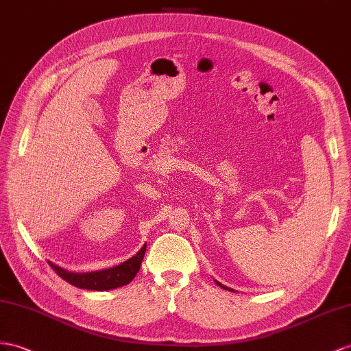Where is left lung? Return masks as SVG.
Masks as SVG:
<instances>
[{"instance_id": "obj_1", "label": "left lung", "mask_w": 351, "mask_h": 351, "mask_svg": "<svg viewBox=\"0 0 351 351\" xmlns=\"http://www.w3.org/2000/svg\"><path fill=\"white\" fill-rule=\"evenodd\" d=\"M215 282H217V280H215ZM217 285L218 286H221L222 287V289H226V291H232V292H234V289H231V287H227V286H223L222 283H219V282H217Z\"/></svg>"}]
</instances>
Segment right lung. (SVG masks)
Masks as SVG:
<instances>
[{
    "label": "right lung",
    "mask_w": 351,
    "mask_h": 351,
    "mask_svg": "<svg viewBox=\"0 0 351 351\" xmlns=\"http://www.w3.org/2000/svg\"><path fill=\"white\" fill-rule=\"evenodd\" d=\"M145 250H147V243L141 247V250L136 255H133L130 259H128V261H124L120 265H115L111 268L99 269V271L73 273L50 261L49 264L58 273V276H60L68 283L80 287V289L111 291V289H115V287L129 285L133 280L134 276H136L139 271L143 255H145Z\"/></svg>",
    "instance_id": "right-lung-1"
}]
</instances>
